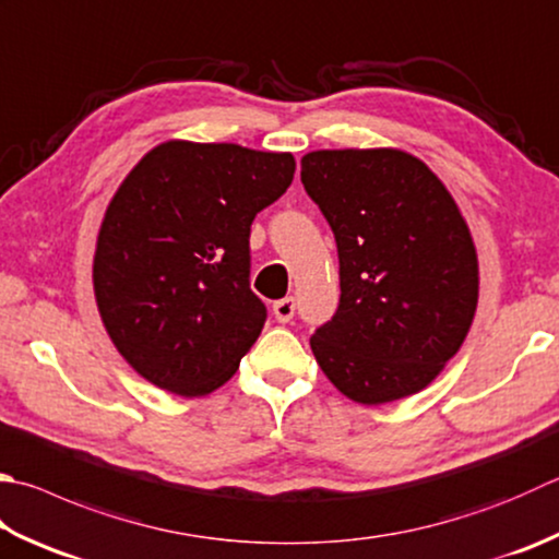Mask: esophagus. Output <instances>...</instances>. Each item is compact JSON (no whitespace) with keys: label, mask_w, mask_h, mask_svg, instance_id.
I'll list each match as a JSON object with an SVG mask.
<instances>
[{"label":"esophagus","mask_w":559,"mask_h":559,"mask_svg":"<svg viewBox=\"0 0 559 559\" xmlns=\"http://www.w3.org/2000/svg\"><path fill=\"white\" fill-rule=\"evenodd\" d=\"M294 311H297V301H294V297H284L272 304V313H275V319L280 323H289L294 319Z\"/></svg>","instance_id":"1"}]
</instances>
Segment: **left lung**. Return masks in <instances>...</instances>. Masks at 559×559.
<instances>
[{"label": "left lung", "instance_id": "left-lung-1", "mask_svg": "<svg viewBox=\"0 0 559 559\" xmlns=\"http://www.w3.org/2000/svg\"><path fill=\"white\" fill-rule=\"evenodd\" d=\"M301 182L335 236L341 301L311 335L325 377L353 402L428 386L475 319L469 228L443 182L402 151H316Z\"/></svg>", "mask_w": 559, "mask_h": 559}]
</instances>
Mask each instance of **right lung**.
Returning <instances> with one entry per match:
<instances>
[{
  "label": "right lung",
  "instance_id": "1",
  "mask_svg": "<svg viewBox=\"0 0 559 559\" xmlns=\"http://www.w3.org/2000/svg\"><path fill=\"white\" fill-rule=\"evenodd\" d=\"M289 153L170 141L114 194L94 252V297L126 362L202 396L228 382L265 325L250 289V226L287 192Z\"/></svg>",
  "mask_w": 559,
  "mask_h": 559
}]
</instances>
